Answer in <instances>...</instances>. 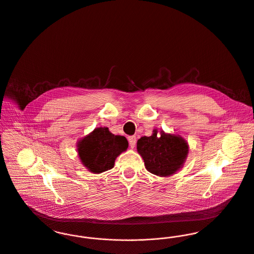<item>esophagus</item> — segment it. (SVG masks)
<instances>
[{"label": "esophagus", "mask_w": 254, "mask_h": 254, "mask_svg": "<svg viewBox=\"0 0 254 254\" xmlns=\"http://www.w3.org/2000/svg\"><path fill=\"white\" fill-rule=\"evenodd\" d=\"M128 142H129V146L130 148H134L135 144H136V136H128Z\"/></svg>", "instance_id": "1"}]
</instances>
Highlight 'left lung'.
Wrapping results in <instances>:
<instances>
[{
    "label": "left lung",
    "mask_w": 254,
    "mask_h": 254,
    "mask_svg": "<svg viewBox=\"0 0 254 254\" xmlns=\"http://www.w3.org/2000/svg\"><path fill=\"white\" fill-rule=\"evenodd\" d=\"M139 153L146 169L158 176H170L181 169L189 152L188 143L180 135L158 133L153 130L151 136H143L137 141Z\"/></svg>",
    "instance_id": "left-lung-1"
}]
</instances>
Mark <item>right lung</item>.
Masks as SVG:
<instances>
[{"label": "right lung", "mask_w": 254, "mask_h": 254, "mask_svg": "<svg viewBox=\"0 0 254 254\" xmlns=\"http://www.w3.org/2000/svg\"><path fill=\"white\" fill-rule=\"evenodd\" d=\"M82 164L92 173H101L114 167L115 160L128 147L125 136L115 135L108 127H96L78 142Z\"/></svg>", "instance_id": "obj_1"}]
</instances>
